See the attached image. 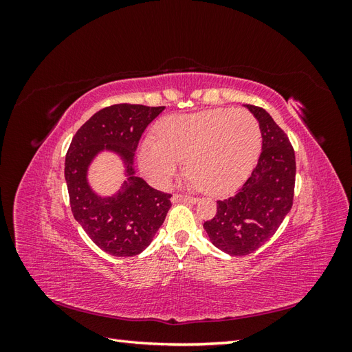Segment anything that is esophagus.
Segmentation results:
<instances>
[{"label": "esophagus", "instance_id": "esophagus-1", "mask_svg": "<svg viewBox=\"0 0 352 352\" xmlns=\"http://www.w3.org/2000/svg\"><path fill=\"white\" fill-rule=\"evenodd\" d=\"M198 199L195 197H188V195H173L172 197V202L176 204V202H188V204H195Z\"/></svg>", "mask_w": 352, "mask_h": 352}]
</instances>
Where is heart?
Returning a JSON list of instances; mask_svg holds the SVG:
<instances>
[{
	"instance_id": "heart-1",
	"label": "heart",
	"mask_w": 352,
	"mask_h": 352,
	"mask_svg": "<svg viewBox=\"0 0 352 352\" xmlns=\"http://www.w3.org/2000/svg\"><path fill=\"white\" fill-rule=\"evenodd\" d=\"M157 136H145L138 150L146 179L164 188L185 162L189 185L212 195L241 186L261 150L260 124L241 109L168 116L158 123Z\"/></svg>"
}]
</instances>
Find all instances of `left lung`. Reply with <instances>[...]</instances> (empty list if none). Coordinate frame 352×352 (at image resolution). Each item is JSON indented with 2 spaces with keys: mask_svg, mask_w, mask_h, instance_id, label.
I'll use <instances>...</instances> for the list:
<instances>
[{
  "mask_svg": "<svg viewBox=\"0 0 352 352\" xmlns=\"http://www.w3.org/2000/svg\"><path fill=\"white\" fill-rule=\"evenodd\" d=\"M258 120L263 151L239 192L217 201V212L204 223L212 245L230 255H248L267 242L292 208L295 153L286 133L257 105H245Z\"/></svg>",
  "mask_w": 352,
  "mask_h": 352,
  "instance_id": "left-lung-1",
  "label": "left lung"
}]
</instances>
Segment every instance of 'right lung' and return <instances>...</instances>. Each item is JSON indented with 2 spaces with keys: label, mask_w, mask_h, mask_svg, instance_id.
I'll return each instance as SVG.
<instances>
[{
  "label": "right lung",
  "mask_w": 352,
  "mask_h": 352,
  "mask_svg": "<svg viewBox=\"0 0 352 352\" xmlns=\"http://www.w3.org/2000/svg\"><path fill=\"white\" fill-rule=\"evenodd\" d=\"M164 107L114 104L95 113L73 136L65 177L74 219L98 248L114 257H133L151 243L172 207V195L135 175L133 157L146 126ZM119 153L128 179L113 197H100L87 184V167L101 151Z\"/></svg>",
  "instance_id": "1"
}]
</instances>
